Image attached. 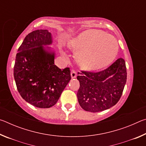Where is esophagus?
<instances>
[{
	"label": "esophagus",
	"instance_id": "34e87169",
	"mask_svg": "<svg viewBox=\"0 0 146 146\" xmlns=\"http://www.w3.org/2000/svg\"><path fill=\"white\" fill-rule=\"evenodd\" d=\"M71 78H75L76 76V73L74 70H71Z\"/></svg>",
	"mask_w": 146,
	"mask_h": 146
}]
</instances>
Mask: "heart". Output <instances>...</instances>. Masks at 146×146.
Returning <instances> with one entry per match:
<instances>
[{"label":"heart","mask_w":146,"mask_h":146,"mask_svg":"<svg viewBox=\"0 0 146 146\" xmlns=\"http://www.w3.org/2000/svg\"><path fill=\"white\" fill-rule=\"evenodd\" d=\"M70 47L76 53V58L86 70H101L112 62L117 56L118 45L110 35L95 29L82 32L70 42Z\"/></svg>","instance_id":"obj_1"}]
</instances>
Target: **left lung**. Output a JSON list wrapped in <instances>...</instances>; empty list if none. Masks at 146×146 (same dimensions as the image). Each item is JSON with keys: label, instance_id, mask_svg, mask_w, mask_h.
Wrapping results in <instances>:
<instances>
[{"label": "left lung", "instance_id": "left-lung-1", "mask_svg": "<svg viewBox=\"0 0 146 146\" xmlns=\"http://www.w3.org/2000/svg\"><path fill=\"white\" fill-rule=\"evenodd\" d=\"M77 79L78 103L83 110L96 113L113 107L120 100L127 79L125 60L119 58L105 70L81 71Z\"/></svg>", "mask_w": 146, "mask_h": 146}]
</instances>
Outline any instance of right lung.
I'll list each match as a JSON object with an SVG mask.
<instances>
[{
    "label": "right lung",
    "mask_w": 146,
    "mask_h": 146,
    "mask_svg": "<svg viewBox=\"0 0 146 146\" xmlns=\"http://www.w3.org/2000/svg\"><path fill=\"white\" fill-rule=\"evenodd\" d=\"M52 43L51 33L38 29L27 35L18 49L13 75L17 90L23 99L35 107L49 108L57 102L71 80L70 68H58L55 54L43 45Z\"/></svg>",
    "instance_id": "right-lung-1"
}]
</instances>
